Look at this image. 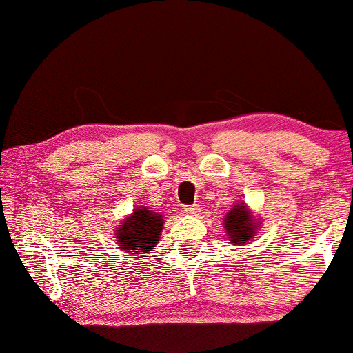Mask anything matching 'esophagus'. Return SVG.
Instances as JSON below:
<instances>
[{
	"instance_id": "obj_1",
	"label": "esophagus",
	"mask_w": 353,
	"mask_h": 353,
	"mask_svg": "<svg viewBox=\"0 0 353 353\" xmlns=\"http://www.w3.org/2000/svg\"><path fill=\"white\" fill-rule=\"evenodd\" d=\"M201 212L199 205H186L185 207V214L186 215H197Z\"/></svg>"
}]
</instances>
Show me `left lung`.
I'll use <instances>...</instances> for the list:
<instances>
[{"label":"left lung","mask_w":353,"mask_h":353,"mask_svg":"<svg viewBox=\"0 0 353 353\" xmlns=\"http://www.w3.org/2000/svg\"><path fill=\"white\" fill-rule=\"evenodd\" d=\"M225 231L233 245H241L248 243L255 236V231L259 228V220L252 216L244 204H238L231 209L225 216Z\"/></svg>","instance_id":"obj_1"}]
</instances>
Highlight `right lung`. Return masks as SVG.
I'll return each mask as SVG.
<instances>
[{
    "label": "right lung",
    "instance_id": "1",
    "mask_svg": "<svg viewBox=\"0 0 353 353\" xmlns=\"http://www.w3.org/2000/svg\"><path fill=\"white\" fill-rule=\"evenodd\" d=\"M163 221L162 215L156 212L138 207L132 215L125 216L120 223L115 226V241L120 249L128 255L148 254L154 249L161 238ZM137 259V257H133Z\"/></svg>",
    "mask_w": 353,
    "mask_h": 353
}]
</instances>
